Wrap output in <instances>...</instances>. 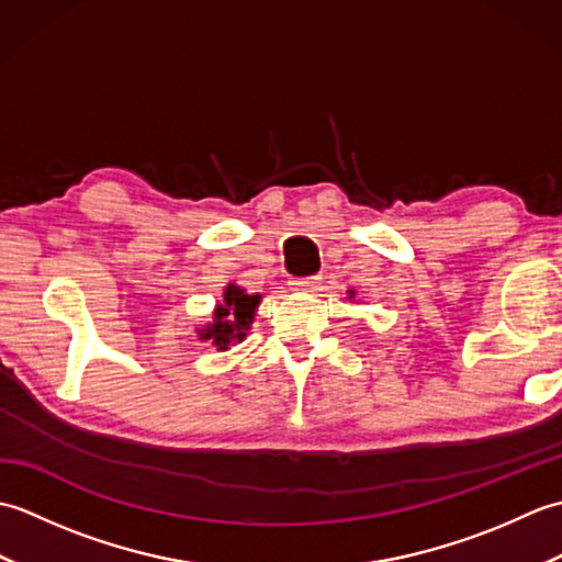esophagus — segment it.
I'll return each mask as SVG.
<instances>
[{"label":"esophagus","mask_w":562,"mask_h":562,"mask_svg":"<svg viewBox=\"0 0 562 562\" xmlns=\"http://www.w3.org/2000/svg\"><path fill=\"white\" fill-rule=\"evenodd\" d=\"M290 288L294 292H316L321 288V278L318 274H312V278H300V280H292Z\"/></svg>","instance_id":"1"}]
</instances>
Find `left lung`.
<instances>
[{
	"mask_svg": "<svg viewBox=\"0 0 562 562\" xmlns=\"http://www.w3.org/2000/svg\"><path fill=\"white\" fill-rule=\"evenodd\" d=\"M348 294H350V296H355V292H352V290H350V292H348Z\"/></svg>",
	"mask_w": 562,
	"mask_h": 562,
	"instance_id": "obj_1",
	"label": "left lung"
}]
</instances>
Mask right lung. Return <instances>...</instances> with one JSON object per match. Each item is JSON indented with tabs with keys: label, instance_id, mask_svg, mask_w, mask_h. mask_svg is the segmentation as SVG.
Returning <instances> with one entry per match:
<instances>
[{
	"label": "right lung",
	"instance_id": "add662e5",
	"mask_svg": "<svg viewBox=\"0 0 562 562\" xmlns=\"http://www.w3.org/2000/svg\"><path fill=\"white\" fill-rule=\"evenodd\" d=\"M260 294H246L238 284H226L224 302L212 314V324L198 330L200 340H212L217 350H229V345L241 342L254 324Z\"/></svg>",
	"mask_w": 562,
	"mask_h": 562
}]
</instances>
